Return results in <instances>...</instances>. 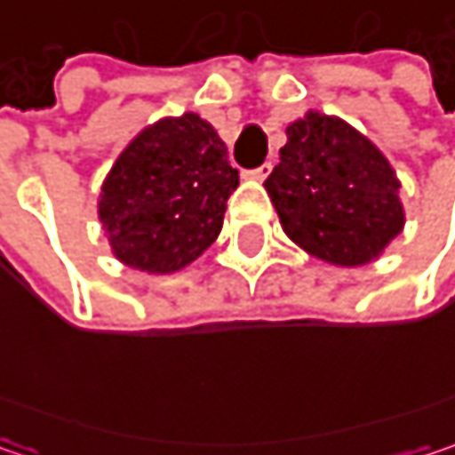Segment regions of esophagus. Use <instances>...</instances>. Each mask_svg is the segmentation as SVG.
I'll return each instance as SVG.
<instances>
[{
	"label": "esophagus",
	"instance_id": "esophagus-1",
	"mask_svg": "<svg viewBox=\"0 0 455 455\" xmlns=\"http://www.w3.org/2000/svg\"><path fill=\"white\" fill-rule=\"evenodd\" d=\"M268 173H271V163H263V165H258V168L247 171L244 176H247V179H252V181H263V179H268Z\"/></svg>",
	"mask_w": 455,
	"mask_h": 455
}]
</instances>
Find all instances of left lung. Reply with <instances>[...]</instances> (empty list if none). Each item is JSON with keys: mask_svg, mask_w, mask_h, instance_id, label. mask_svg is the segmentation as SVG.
Listing matches in <instances>:
<instances>
[{"mask_svg": "<svg viewBox=\"0 0 455 455\" xmlns=\"http://www.w3.org/2000/svg\"><path fill=\"white\" fill-rule=\"evenodd\" d=\"M263 187L284 234L331 266L377 260L406 224L401 181L382 149L318 110L287 126L279 165Z\"/></svg>", "mask_w": 455, "mask_h": 455, "instance_id": "left-lung-1", "label": "left lung"}]
</instances>
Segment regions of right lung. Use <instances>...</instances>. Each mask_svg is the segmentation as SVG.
<instances>
[{"instance_id":"1","label":"right lung","mask_w":455,"mask_h":455,"mask_svg":"<svg viewBox=\"0 0 455 455\" xmlns=\"http://www.w3.org/2000/svg\"><path fill=\"white\" fill-rule=\"evenodd\" d=\"M236 187L216 129L184 113L144 126L124 147L102 181L97 216L124 266L173 274L216 242Z\"/></svg>"}]
</instances>
